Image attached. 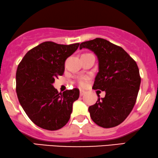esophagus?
<instances>
[{"instance_id": "obj_1", "label": "esophagus", "mask_w": 158, "mask_h": 158, "mask_svg": "<svg viewBox=\"0 0 158 158\" xmlns=\"http://www.w3.org/2000/svg\"><path fill=\"white\" fill-rule=\"evenodd\" d=\"M85 91L84 90H80V92H79V95H80V96H82V95H85Z\"/></svg>"}]
</instances>
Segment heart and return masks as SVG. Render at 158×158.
<instances>
[{"mask_svg":"<svg viewBox=\"0 0 158 158\" xmlns=\"http://www.w3.org/2000/svg\"><path fill=\"white\" fill-rule=\"evenodd\" d=\"M88 78L87 77H81L78 79V85H79L80 87H85V86L87 85V81Z\"/></svg>","mask_w":158,"mask_h":158,"instance_id":"b5f03b06","label":"heart"}]
</instances>
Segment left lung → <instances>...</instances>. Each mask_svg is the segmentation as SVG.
Wrapping results in <instances>:
<instances>
[{
  "mask_svg": "<svg viewBox=\"0 0 158 158\" xmlns=\"http://www.w3.org/2000/svg\"><path fill=\"white\" fill-rule=\"evenodd\" d=\"M79 48L90 49L97 55L99 71L93 89L106 92L104 98H98L89 107L91 119L104 128L117 126L136 101L141 84L136 63L123 48L101 38L82 42Z\"/></svg>",
  "mask_w": 158,
  "mask_h": 158,
  "instance_id": "obj_1",
  "label": "left lung"
}]
</instances>
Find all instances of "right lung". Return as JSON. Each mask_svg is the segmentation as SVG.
I'll return each instance as SVG.
<instances>
[{
    "label": "right lung",
    "mask_w": 158,
    "mask_h": 158,
    "mask_svg": "<svg viewBox=\"0 0 158 158\" xmlns=\"http://www.w3.org/2000/svg\"><path fill=\"white\" fill-rule=\"evenodd\" d=\"M79 46V43L64 45L45 41L27 52L18 65V100L27 117L41 128L56 131L69 120L73 103L79 97V89L61 93L52 84L63 74L65 60Z\"/></svg>",
    "instance_id": "obj_1"
}]
</instances>
